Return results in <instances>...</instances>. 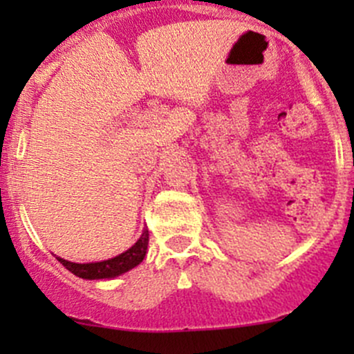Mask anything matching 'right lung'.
I'll use <instances>...</instances> for the list:
<instances>
[{"instance_id":"obj_1","label":"right lung","mask_w":354,"mask_h":354,"mask_svg":"<svg viewBox=\"0 0 354 354\" xmlns=\"http://www.w3.org/2000/svg\"><path fill=\"white\" fill-rule=\"evenodd\" d=\"M149 245V230L145 227L142 231L140 238L131 245L127 252L120 253V255L113 257V259L102 260V262H88V263H77L70 262V260L56 257L59 263L66 267L71 274L82 279H114V277L121 276V274L128 272L133 267H137L142 260L145 259Z\"/></svg>"}]
</instances>
